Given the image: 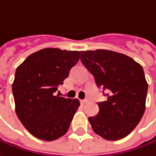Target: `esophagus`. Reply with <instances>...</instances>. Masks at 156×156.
<instances>
[{
	"mask_svg": "<svg viewBox=\"0 0 156 156\" xmlns=\"http://www.w3.org/2000/svg\"><path fill=\"white\" fill-rule=\"evenodd\" d=\"M81 102H82V104H86V103H87V102H88V99H84V100H81Z\"/></svg>",
	"mask_w": 156,
	"mask_h": 156,
	"instance_id": "1",
	"label": "esophagus"
}]
</instances>
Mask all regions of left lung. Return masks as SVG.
Segmentation results:
<instances>
[{
  "label": "left lung",
  "mask_w": 156,
  "mask_h": 156,
  "mask_svg": "<svg viewBox=\"0 0 156 156\" xmlns=\"http://www.w3.org/2000/svg\"><path fill=\"white\" fill-rule=\"evenodd\" d=\"M81 62L92 74L107 100L99 102V112L88 120L94 133L107 140L129 134L143 117L148 85L140 64L125 54L108 50L83 51Z\"/></svg>",
  "instance_id": "1"
}]
</instances>
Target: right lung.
<instances>
[{
	"mask_svg": "<svg viewBox=\"0 0 156 156\" xmlns=\"http://www.w3.org/2000/svg\"><path fill=\"white\" fill-rule=\"evenodd\" d=\"M79 58L78 51L45 48L29 55L17 68L12 84L15 110L34 136L52 141L67 133L80 103L55 93Z\"/></svg>",
	"mask_w": 156,
	"mask_h": 156,
	"instance_id": "obj_1",
	"label": "right lung"
}]
</instances>
